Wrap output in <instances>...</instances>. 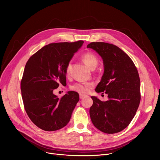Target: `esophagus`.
Returning <instances> with one entry per match:
<instances>
[{"label":"esophagus","mask_w":160,"mask_h":160,"mask_svg":"<svg viewBox=\"0 0 160 160\" xmlns=\"http://www.w3.org/2000/svg\"><path fill=\"white\" fill-rule=\"evenodd\" d=\"M79 96H80V99H83V98H84L87 97V96H86V95H85V94H80L79 95Z\"/></svg>","instance_id":"34e87169"}]
</instances>
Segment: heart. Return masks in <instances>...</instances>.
<instances>
[{
	"label": "heart",
	"instance_id": "1",
	"mask_svg": "<svg viewBox=\"0 0 160 160\" xmlns=\"http://www.w3.org/2000/svg\"><path fill=\"white\" fill-rule=\"evenodd\" d=\"M82 59L83 61L85 62V64L92 70H94L98 64V58L92 53L87 52L84 54L83 55H82ZM71 67H72V64L70 62H69L66 68V75H70ZM92 86V83H77L71 87V89L80 93H87L88 92L90 88Z\"/></svg>",
	"mask_w": 160,
	"mask_h": 160
}]
</instances>
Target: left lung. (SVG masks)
<instances>
[{
    "label": "left lung",
    "instance_id": "8db88e82",
    "mask_svg": "<svg viewBox=\"0 0 160 160\" xmlns=\"http://www.w3.org/2000/svg\"><path fill=\"white\" fill-rule=\"evenodd\" d=\"M87 48L96 51L103 60L104 73L95 90L98 93L105 92L108 98V101H101L97 97H91V121L104 133H118L130 124L139 106L138 71L130 58L115 45L91 42Z\"/></svg>",
    "mask_w": 160,
    "mask_h": 160
}]
</instances>
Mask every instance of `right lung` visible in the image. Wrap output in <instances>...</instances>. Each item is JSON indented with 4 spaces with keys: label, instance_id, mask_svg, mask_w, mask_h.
I'll return each mask as SVG.
<instances>
[{
    "label": "right lung",
    "instance_id": "1",
    "mask_svg": "<svg viewBox=\"0 0 160 160\" xmlns=\"http://www.w3.org/2000/svg\"><path fill=\"white\" fill-rule=\"evenodd\" d=\"M83 43H53L45 45L27 61L21 81L22 101L32 122L45 131H55L65 127L79 101L78 93L68 91L61 98L53 91L66 85V68Z\"/></svg>",
    "mask_w": 160,
    "mask_h": 160
}]
</instances>
